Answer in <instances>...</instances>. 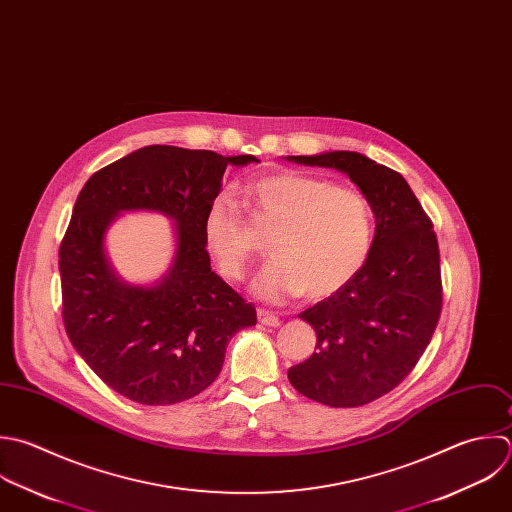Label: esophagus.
Wrapping results in <instances>:
<instances>
[{
    "label": "esophagus",
    "instance_id": "esophagus-1",
    "mask_svg": "<svg viewBox=\"0 0 512 512\" xmlns=\"http://www.w3.org/2000/svg\"><path fill=\"white\" fill-rule=\"evenodd\" d=\"M257 317H259V323H263L265 327H279V325H281V319H279L277 315H273L271 311L259 309V311H257Z\"/></svg>",
    "mask_w": 512,
    "mask_h": 512
}]
</instances>
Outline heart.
I'll use <instances>...</instances> for the list:
<instances>
[{"mask_svg":"<svg viewBox=\"0 0 512 512\" xmlns=\"http://www.w3.org/2000/svg\"><path fill=\"white\" fill-rule=\"evenodd\" d=\"M245 201L257 223L277 225L269 241L275 259L253 281L255 295L267 303H283L305 291L315 299L335 295L361 273L371 255L373 211L353 187L283 171L253 181ZM203 239L225 277H243L255 241L227 195L209 203Z\"/></svg>","mask_w":512,"mask_h":512,"instance_id":"1","label":"heart"}]
</instances>
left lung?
<instances>
[{
  "label": "left lung",
  "instance_id": "obj_1",
  "mask_svg": "<svg viewBox=\"0 0 512 512\" xmlns=\"http://www.w3.org/2000/svg\"><path fill=\"white\" fill-rule=\"evenodd\" d=\"M285 159L345 173L375 215L361 273L299 315L315 329L317 345L287 373L307 399L361 407L393 391L431 343L443 307L437 235L405 177L367 155L325 151Z\"/></svg>",
  "mask_w": 512,
  "mask_h": 512
}]
</instances>
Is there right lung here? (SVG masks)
Masks as SVG:
<instances>
[{
	"label": "right lung",
	"instance_id": "add662e5",
	"mask_svg": "<svg viewBox=\"0 0 512 512\" xmlns=\"http://www.w3.org/2000/svg\"><path fill=\"white\" fill-rule=\"evenodd\" d=\"M259 163L205 149L147 145L93 173L77 195L59 247L63 325L79 357L115 393L139 405H175L221 373L231 337L257 323L251 303L215 271L203 217L227 165ZM172 219L176 253L153 284L110 265L104 237L123 212Z\"/></svg>",
	"mask_w": 512,
	"mask_h": 512
}]
</instances>
